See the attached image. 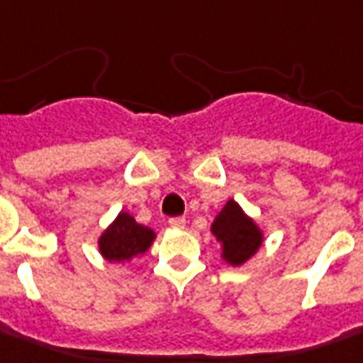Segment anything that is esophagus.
<instances>
[{"label": "esophagus", "mask_w": 363, "mask_h": 363, "mask_svg": "<svg viewBox=\"0 0 363 363\" xmlns=\"http://www.w3.org/2000/svg\"><path fill=\"white\" fill-rule=\"evenodd\" d=\"M169 225L172 229H184L186 219H184V217H172V219H169Z\"/></svg>", "instance_id": "obj_1"}]
</instances>
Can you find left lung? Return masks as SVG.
<instances>
[{
    "label": "left lung",
    "instance_id": "left-lung-1",
    "mask_svg": "<svg viewBox=\"0 0 363 363\" xmlns=\"http://www.w3.org/2000/svg\"><path fill=\"white\" fill-rule=\"evenodd\" d=\"M211 233L223 247L220 257L229 265H243L259 251L263 243V233L251 217L235 201H227L211 225Z\"/></svg>",
    "mask_w": 363,
    "mask_h": 363
}]
</instances>
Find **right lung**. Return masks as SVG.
<instances>
[{
  "instance_id": "right-lung-1",
  "label": "right lung",
  "mask_w": 363,
  "mask_h": 363,
  "mask_svg": "<svg viewBox=\"0 0 363 363\" xmlns=\"http://www.w3.org/2000/svg\"><path fill=\"white\" fill-rule=\"evenodd\" d=\"M155 231L136 223L132 215L120 213L114 223L98 239V249L110 263H124L143 255L155 241Z\"/></svg>"
}]
</instances>
